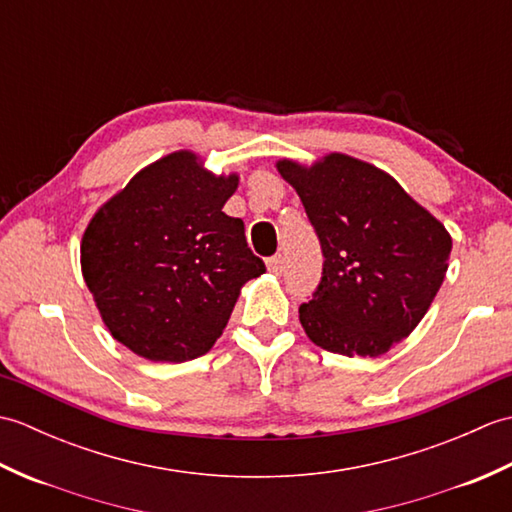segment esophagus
<instances>
[{"mask_svg":"<svg viewBox=\"0 0 512 512\" xmlns=\"http://www.w3.org/2000/svg\"><path fill=\"white\" fill-rule=\"evenodd\" d=\"M266 266H268L270 273L281 275V273H284V257H281V255H273V257H268V259H266Z\"/></svg>","mask_w":512,"mask_h":512,"instance_id":"obj_1","label":"esophagus"}]
</instances>
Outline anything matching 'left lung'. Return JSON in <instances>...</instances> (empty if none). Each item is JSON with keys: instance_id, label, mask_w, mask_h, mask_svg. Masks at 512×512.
Masks as SVG:
<instances>
[{"instance_id": "left-lung-1", "label": "left lung", "mask_w": 512, "mask_h": 512, "mask_svg": "<svg viewBox=\"0 0 512 512\" xmlns=\"http://www.w3.org/2000/svg\"><path fill=\"white\" fill-rule=\"evenodd\" d=\"M319 237L323 273L299 306L312 343L334 354L378 356L427 314L447 273L451 235L400 184L343 154L301 167L277 162Z\"/></svg>"}]
</instances>
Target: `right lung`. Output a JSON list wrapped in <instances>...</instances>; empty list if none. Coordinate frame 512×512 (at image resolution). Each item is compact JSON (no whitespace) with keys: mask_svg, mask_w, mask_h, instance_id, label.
Returning a JSON list of instances; mask_svg holds the SVG:
<instances>
[{"mask_svg":"<svg viewBox=\"0 0 512 512\" xmlns=\"http://www.w3.org/2000/svg\"><path fill=\"white\" fill-rule=\"evenodd\" d=\"M237 176L204 171L191 151L145 167L103 204L81 242L83 279L118 343L160 363L213 347L239 290L266 273L244 222L222 211Z\"/></svg>","mask_w":512,"mask_h":512,"instance_id":"right-lung-1","label":"right lung"}]
</instances>
